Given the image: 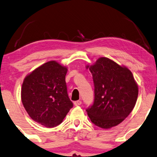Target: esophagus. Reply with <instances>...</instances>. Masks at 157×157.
I'll list each match as a JSON object with an SVG mask.
<instances>
[{"label": "esophagus", "mask_w": 157, "mask_h": 157, "mask_svg": "<svg viewBox=\"0 0 157 157\" xmlns=\"http://www.w3.org/2000/svg\"><path fill=\"white\" fill-rule=\"evenodd\" d=\"M82 105V101L81 100H77V101L74 102V105L75 106H78Z\"/></svg>", "instance_id": "esophagus-1"}]
</instances>
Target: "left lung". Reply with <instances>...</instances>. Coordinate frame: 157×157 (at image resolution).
I'll return each instance as SVG.
<instances>
[{"instance_id": "obj_1", "label": "left lung", "mask_w": 157, "mask_h": 157, "mask_svg": "<svg viewBox=\"0 0 157 157\" xmlns=\"http://www.w3.org/2000/svg\"><path fill=\"white\" fill-rule=\"evenodd\" d=\"M94 84V104L86 109L92 123L110 129L121 123L136 104L138 86L132 72L109 58L102 57L86 65Z\"/></svg>"}]
</instances>
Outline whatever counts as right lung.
<instances>
[{
	"instance_id": "right-lung-1",
	"label": "right lung",
	"mask_w": 157,
	"mask_h": 157,
	"mask_svg": "<svg viewBox=\"0 0 157 157\" xmlns=\"http://www.w3.org/2000/svg\"><path fill=\"white\" fill-rule=\"evenodd\" d=\"M67 67L55 60L46 62L25 77L21 100L30 117L46 127L59 124L73 102L67 95Z\"/></svg>"
}]
</instances>
